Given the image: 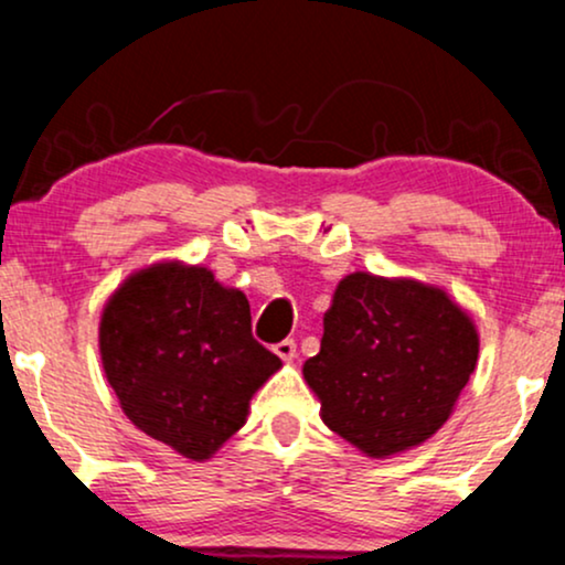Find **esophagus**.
Masks as SVG:
<instances>
[{
	"label": "esophagus",
	"instance_id": "1",
	"mask_svg": "<svg viewBox=\"0 0 565 565\" xmlns=\"http://www.w3.org/2000/svg\"><path fill=\"white\" fill-rule=\"evenodd\" d=\"M275 354L280 356L282 362H294L296 360V341H280V343H275Z\"/></svg>",
	"mask_w": 565,
	"mask_h": 565
}]
</instances>
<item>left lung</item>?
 I'll use <instances>...</instances> for the list:
<instances>
[{
	"label": "left lung",
	"instance_id": "1",
	"mask_svg": "<svg viewBox=\"0 0 565 565\" xmlns=\"http://www.w3.org/2000/svg\"><path fill=\"white\" fill-rule=\"evenodd\" d=\"M303 377L322 420L367 457L399 455L452 415L479 360L470 315L436 285L354 271L324 311Z\"/></svg>",
	"mask_w": 565,
	"mask_h": 565
}]
</instances>
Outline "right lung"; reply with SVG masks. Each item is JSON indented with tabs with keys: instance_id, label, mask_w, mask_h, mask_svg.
<instances>
[{
	"instance_id": "obj_1",
	"label": "right lung",
	"mask_w": 565,
	"mask_h": 565,
	"mask_svg": "<svg viewBox=\"0 0 565 565\" xmlns=\"http://www.w3.org/2000/svg\"><path fill=\"white\" fill-rule=\"evenodd\" d=\"M99 356L124 415L195 462L243 428L250 396L282 367L250 335L243 290L182 262L126 277L103 309Z\"/></svg>"
}]
</instances>
